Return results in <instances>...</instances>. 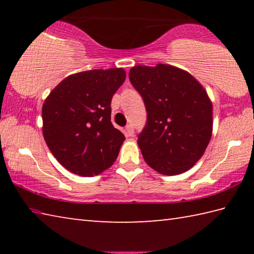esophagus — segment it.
<instances>
[{
    "label": "esophagus",
    "mask_w": 254,
    "mask_h": 254,
    "mask_svg": "<svg viewBox=\"0 0 254 254\" xmlns=\"http://www.w3.org/2000/svg\"><path fill=\"white\" fill-rule=\"evenodd\" d=\"M126 131H127V134L128 136H132L133 133H134V127H133L132 124H128V126H127V127H126Z\"/></svg>",
    "instance_id": "34e87169"
}]
</instances>
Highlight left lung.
I'll list each match as a JSON object with an SVG mask.
<instances>
[{
  "label": "left lung",
  "mask_w": 254,
  "mask_h": 254,
  "mask_svg": "<svg viewBox=\"0 0 254 254\" xmlns=\"http://www.w3.org/2000/svg\"><path fill=\"white\" fill-rule=\"evenodd\" d=\"M128 78L147 110V123L137 134L145 162L167 176L190 169L213 131V106L203 86L189 72L166 64L134 66Z\"/></svg>",
  "instance_id": "left-lung-1"
}]
</instances>
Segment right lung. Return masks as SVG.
I'll use <instances>...</instances> for the list:
<instances>
[{
	"mask_svg": "<svg viewBox=\"0 0 254 254\" xmlns=\"http://www.w3.org/2000/svg\"><path fill=\"white\" fill-rule=\"evenodd\" d=\"M126 80L122 68L66 77L42 106V133L51 153L70 173L100 175L113 165L126 140L111 122V102Z\"/></svg>",
	"mask_w": 254,
	"mask_h": 254,
	"instance_id": "right-lung-1",
	"label": "right lung"
}]
</instances>
